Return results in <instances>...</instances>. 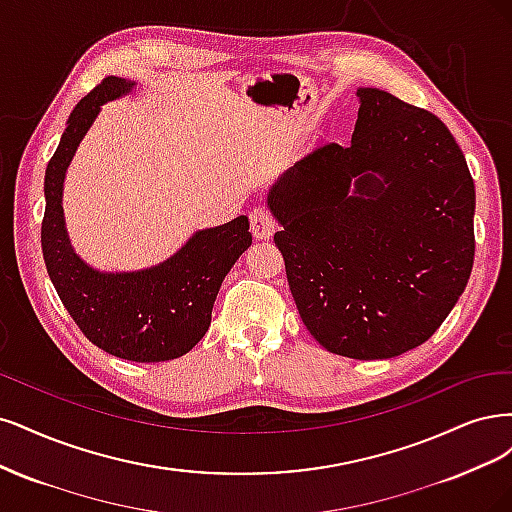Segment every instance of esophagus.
<instances>
[{"instance_id":"1","label":"esophagus","mask_w":512,"mask_h":512,"mask_svg":"<svg viewBox=\"0 0 512 512\" xmlns=\"http://www.w3.org/2000/svg\"><path fill=\"white\" fill-rule=\"evenodd\" d=\"M249 221H251V232L257 240H268L274 236V232L278 229V223L274 221L272 214L263 208V206H255L249 212Z\"/></svg>"}]
</instances>
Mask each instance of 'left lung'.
I'll return each instance as SVG.
<instances>
[{"mask_svg":"<svg viewBox=\"0 0 512 512\" xmlns=\"http://www.w3.org/2000/svg\"><path fill=\"white\" fill-rule=\"evenodd\" d=\"M349 146L278 180L274 244L308 332L329 353L389 359L449 317L474 263V180L436 114L359 89Z\"/></svg>","mask_w":512,"mask_h":512,"instance_id":"8db88e82","label":"left lung"}]
</instances>
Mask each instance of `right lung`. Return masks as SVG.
<instances>
[{"label": "right lung", "mask_w": 512, "mask_h": 512, "mask_svg": "<svg viewBox=\"0 0 512 512\" xmlns=\"http://www.w3.org/2000/svg\"><path fill=\"white\" fill-rule=\"evenodd\" d=\"M131 87L134 82L106 76L72 110L46 166L42 253L48 276L82 334L114 357L155 364L189 353L204 338L223 278L253 236L249 219L238 217L197 232L159 266L127 274L95 272L74 255L61 208L65 170L100 106Z\"/></svg>", "instance_id": "right-lung-1"}]
</instances>
